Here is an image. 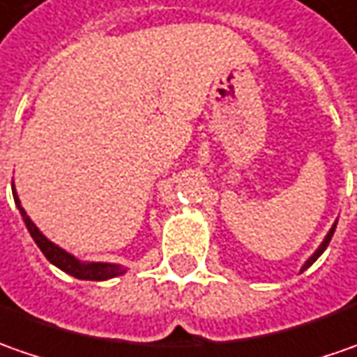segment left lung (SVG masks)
Listing matches in <instances>:
<instances>
[{
  "mask_svg": "<svg viewBox=\"0 0 357 357\" xmlns=\"http://www.w3.org/2000/svg\"><path fill=\"white\" fill-rule=\"evenodd\" d=\"M336 223H338V219L334 221V225H332V227H330V231L326 233V237H324V239H322V243L318 245V249H316V251H314L312 255H310V257H308V259L304 261V264H302V266H301V273H304V271H306V268H308V266H310V264H312L314 261H316V259H318V257H320V255H322V252L326 251L328 243H330V239H332V235H334V231H336Z\"/></svg>",
  "mask_w": 357,
  "mask_h": 357,
  "instance_id": "left-lung-1",
  "label": "left lung"
}]
</instances>
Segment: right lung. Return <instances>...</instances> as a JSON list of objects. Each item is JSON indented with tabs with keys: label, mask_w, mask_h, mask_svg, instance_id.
<instances>
[{
	"label": "right lung",
	"mask_w": 357,
	"mask_h": 357,
	"mask_svg": "<svg viewBox=\"0 0 357 357\" xmlns=\"http://www.w3.org/2000/svg\"><path fill=\"white\" fill-rule=\"evenodd\" d=\"M11 191H13V199H15V205H17L19 213L23 217L25 225H27V231L31 233L33 241L37 243V247L41 249L47 261L51 264H55L56 268H61L63 273H67L70 277L79 278V280H108V278L120 277L126 273V266L116 263H100V261H80L75 255H70L68 251H65L63 247L55 245L51 239H47L43 233L39 231V227L31 221V217L27 215V211L23 209V205L19 202L17 190L11 181Z\"/></svg>",
	"instance_id": "1"
}]
</instances>
